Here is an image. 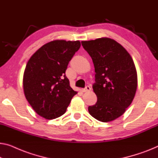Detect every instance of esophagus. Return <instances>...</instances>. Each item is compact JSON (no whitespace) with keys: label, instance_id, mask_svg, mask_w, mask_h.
Wrapping results in <instances>:
<instances>
[{"label":"esophagus","instance_id":"obj_1","mask_svg":"<svg viewBox=\"0 0 158 158\" xmlns=\"http://www.w3.org/2000/svg\"><path fill=\"white\" fill-rule=\"evenodd\" d=\"M81 91H83V92H88V91H91V87L89 86H86L84 89H82Z\"/></svg>","mask_w":158,"mask_h":158}]
</instances>
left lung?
I'll use <instances>...</instances> for the list:
<instances>
[{"label":"left lung","mask_w":158,"mask_h":158,"mask_svg":"<svg viewBox=\"0 0 158 158\" xmlns=\"http://www.w3.org/2000/svg\"><path fill=\"white\" fill-rule=\"evenodd\" d=\"M81 44L96 72L93 89L97 102L89 106V114L99 121H114L124 114L135 96L138 77L133 59L121 44L108 37Z\"/></svg>","instance_id":"obj_1"}]
</instances>
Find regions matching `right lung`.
Here are the masks:
<instances>
[{"instance_id": "right-lung-1", "label": "right lung", "mask_w": 158, "mask_h": 158, "mask_svg": "<svg viewBox=\"0 0 158 158\" xmlns=\"http://www.w3.org/2000/svg\"><path fill=\"white\" fill-rule=\"evenodd\" d=\"M81 43L54 40L42 46L27 63L23 74L25 98L39 116L48 120L62 116L77 92L65 75Z\"/></svg>"}]
</instances>
